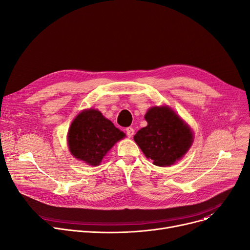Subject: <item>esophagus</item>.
I'll return each instance as SVG.
<instances>
[{"mask_svg": "<svg viewBox=\"0 0 250 250\" xmlns=\"http://www.w3.org/2000/svg\"><path fill=\"white\" fill-rule=\"evenodd\" d=\"M125 132H126V135H127L128 138H132L134 136V134H135V129L133 127L129 126V127L125 128Z\"/></svg>", "mask_w": 250, "mask_h": 250, "instance_id": "1", "label": "esophagus"}]
</instances>
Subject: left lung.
<instances>
[{
	"instance_id": "8db88e82",
	"label": "left lung",
	"mask_w": 250,
	"mask_h": 250,
	"mask_svg": "<svg viewBox=\"0 0 250 250\" xmlns=\"http://www.w3.org/2000/svg\"><path fill=\"white\" fill-rule=\"evenodd\" d=\"M148 125L134 140L157 166H169L181 159L193 142L191 128L169 106H154L145 114Z\"/></svg>"
}]
</instances>
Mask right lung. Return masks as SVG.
<instances>
[{
  "mask_svg": "<svg viewBox=\"0 0 250 250\" xmlns=\"http://www.w3.org/2000/svg\"><path fill=\"white\" fill-rule=\"evenodd\" d=\"M125 134L97 109H85L73 121L68 133L70 152L78 160L97 166Z\"/></svg>",
  "mask_w": 250,
  "mask_h": 250,
  "instance_id": "obj_1",
  "label": "right lung"
}]
</instances>
